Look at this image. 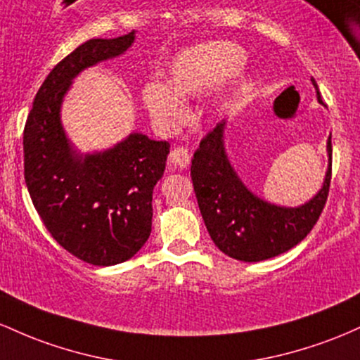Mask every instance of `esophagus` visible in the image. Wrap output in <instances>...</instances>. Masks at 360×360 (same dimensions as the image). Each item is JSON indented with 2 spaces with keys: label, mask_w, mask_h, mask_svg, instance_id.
Listing matches in <instances>:
<instances>
[{
  "label": "esophagus",
  "mask_w": 360,
  "mask_h": 360,
  "mask_svg": "<svg viewBox=\"0 0 360 360\" xmlns=\"http://www.w3.org/2000/svg\"><path fill=\"white\" fill-rule=\"evenodd\" d=\"M169 160H172V163L175 165V167L187 168L188 163H191V153H188L185 148L179 146L172 149V153H169Z\"/></svg>",
  "instance_id": "obj_1"
}]
</instances>
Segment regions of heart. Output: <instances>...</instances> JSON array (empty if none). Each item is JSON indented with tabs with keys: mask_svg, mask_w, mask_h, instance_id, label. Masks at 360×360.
Returning <instances> with one entry per match:
<instances>
[{
	"mask_svg": "<svg viewBox=\"0 0 360 360\" xmlns=\"http://www.w3.org/2000/svg\"><path fill=\"white\" fill-rule=\"evenodd\" d=\"M243 51L231 42H211L180 52L169 63L168 83H144L141 96L153 122L161 131H173L187 119L184 98L199 96L223 83L243 63ZM221 107V98L214 102Z\"/></svg>",
	"mask_w": 360,
	"mask_h": 360,
	"instance_id": "heart-1",
	"label": "heart"
}]
</instances>
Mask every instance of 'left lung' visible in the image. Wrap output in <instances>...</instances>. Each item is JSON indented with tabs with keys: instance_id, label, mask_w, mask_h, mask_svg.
Returning a JSON list of instances; mask_svg holds the SVG:
<instances>
[{
	"instance_id": "1",
	"label": "left lung",
	"mask_w": 360,
	"mask_h": 360,
	"mask_svg": "<svg viewBox=\"0 0 360 360\" xmlns=\"http://www.w3.org/2000/svg\"><path fill=\"white\" fill-rule=\"evenodd\" d=\"M316 98L323 107L314 79ZM226 120L193 153L191 175L202 219L214 245L234 260L262 262L288 252L316 224L332 180V134L326 141L328 168L321 188L297 207L277 205L253 193L238 176L226 153Z\"/></svg>"
}]
</instances>
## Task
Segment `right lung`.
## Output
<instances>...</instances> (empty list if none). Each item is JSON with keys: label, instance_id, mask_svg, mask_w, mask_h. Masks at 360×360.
Here are the masks:
<instances>
[{"label": "right lung", "instance_id": "add662e5", "mask_svg": "<svg viewBox=\"0 0 360 360\" xmlns=\"http://www.w3.org/2000/svg\"><path fill=\"white\" fill-rule=\"evenodd\" d=\"M134 40L132 30L76 47L39 88L23 131L25 184L35 211L64 250L100 267L122 264L148 241L153 191L169 144L131 132L103 151L82 153L64 131L60 107L79 72L119 58Z\"/></svg>", "mask_w": 360, "mask_h": 360}]
</instances>
